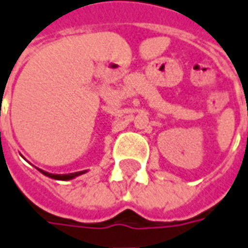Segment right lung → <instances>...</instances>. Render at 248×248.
<instances>
[{
	"instance_id": "add662e5",
	"label": "right lung",
	"mask_w": 248,
	"mask_h": 248,
	"mask_svg": "<svg viewBox=\"0 0 248 248\" xmlns=\"http://www.w3.org/2000/svg\"><path fill=\"white\" fill-rule=\"evenodd\" d=\"M39 170H41V173H43L45 176H47V177H50V179H54V180H72L75 177H78V176H80V174L87 172V170H80V172H75V173L68 174H53L49 173V172H45L42 169H39Z\"/></svg>"
}]
</instances>
